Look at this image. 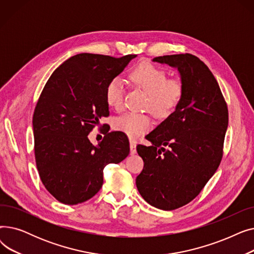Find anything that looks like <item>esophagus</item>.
Segmentation results:
<instances>
[{
	"label": "esophagus",
	"instance_id": "obj_1",
	"mask_svg": "<svg viewBox=\"0 0 254 254\" xmlns=\"http://www.w3.org/2000/svg\"><path fill=\"white\" fill-rule=\"evenodd\" d=\"M129 147H130V154H135L137 152V145H136V142L134 140H130L129 141Z\"/></svg>",
	"mask_w": 254,
	"mask_h": 254
}]
</instances>
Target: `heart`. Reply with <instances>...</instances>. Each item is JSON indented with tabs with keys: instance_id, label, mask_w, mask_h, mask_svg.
<instances>
[{
	"instance_id": "heart-1",
	"label": "heart",
	"mask_w": 254,
	"mask_h": 254,
	"mask_svg": "<svg viewBox=\"0 0 254 254\" xmlns=\"http://www.w3.org/2000/svg\"><path fill=\"white\" fill-rule=\"evenodd\" d=\"M130 82L147 93L145 109L158 117H167L179 106L184 87L181 81L169 79L167 73L157 66L144 63L129 73ZM125 87L122 80L113 78L105 90L106 102L114 109H120L124 104ZM151 127V119L146 114L128 112L114 122V128L129 138H137Z\"/></svg>"
}]
</instances>
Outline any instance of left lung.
<instances>
[{"mask_svg": "<svg viewBox=\"0 0 254 254\" xmlns=\"http://www.w3.org/2000/svg\"><path fill=\"white\" fill-rule=\"evenodd\" d=\"M152 62L176 68L184 92L175 111L146 136L152 145L137 146L144 168L136 185L148 204L170 211L192 201L214 175L229 112L215 77L198 58L185 53Z\"/></svg>", "mask_w": 254, "mask_h": 254, "instance_id": "left-lung-1", "label": "left lung"}]
</instances>
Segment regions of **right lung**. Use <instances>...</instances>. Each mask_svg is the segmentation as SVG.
<instances>
[{
  "label": "right lung",
  "instance_id": "right-lung-1",
  "mask_svg": "<svg viewBox=\"0 0 254 254\" xmlns=\"http://www.w3.org/2000/svg\"><path fill=\"white\" fill-rule=\"evenodd\" d=\"M136 57L80 53L46 82L33 115L35 158L42 183L59 202L77 205L91 198L102 188L104 168L128 155L124 132H108L98 145L88 134L109 115L107 84Z\"/></svg>",
  "mask_w": 254,
  "mask_h": 254
}]
</instances>
